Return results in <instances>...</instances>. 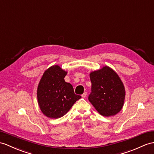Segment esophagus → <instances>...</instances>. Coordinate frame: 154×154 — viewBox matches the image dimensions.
Returning <instances> with one entry per match:
<instances>
[{
	"mask_svg": "<svg viewBox=\"0 0 154 154\" xmlns=\"http://www.w3.org/2000/svg\"><path fill=\"white\" fill-rule=\"evenodd\" d=\"M86 95H87V92L85 91V92L83 93V94L82 95V97H83V98H85V97H86Z\"/></svg>",
	"mask_w": 154,
	"mask_h": 154,
	"instance_id": "esophagus-1",
	"label": "esophagus"
}]
</instances>
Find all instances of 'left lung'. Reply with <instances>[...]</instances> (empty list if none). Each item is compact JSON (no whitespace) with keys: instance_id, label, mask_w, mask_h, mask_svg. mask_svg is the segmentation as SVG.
<instances>
[{"instance_id":"1","label":"left lung","mask_w":154,"mask_h":154,"mask_svg":"<svg viewBox=\"0 0 154 154\" xmlns=\"http://www.w3.org/2000/svg\"><path fill=\"white\" fill-rule=\"evenodd\" d=\"M91 92L88 99L100 114L114 116L122 110L125 91L120 78L108 66L90 74Z\"/></svg>"}]
</instances>
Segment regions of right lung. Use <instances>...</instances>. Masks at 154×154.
I'll list each match as a JSON object with an SVG mask.
<instances>
[{"mask_svg": "<svg viewBox=\"0 0 154 154\" xmlns=\"http://www.w3.org/2000/svg\"><path fill=\"white\" fill-rule=\"evenodd\" d=\"M66 72L58 65L45 71L37 89V98L41 111L50 118L65 115L76 101L81 98L74 93L72 85L64 80Z\"/></svg>", "mask_w": 154, "mask_h": 154, "instance_id": "right-lung-1", "label": "right lung"}]
</instances>
